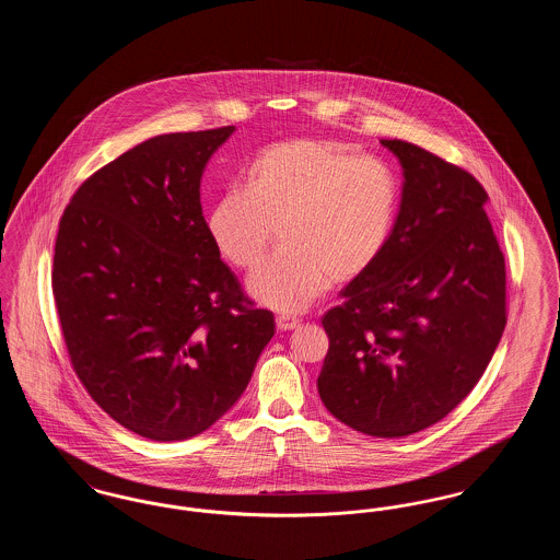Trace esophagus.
Masks as SVG:
<instances>
[{
	"mask_svg": "<svg viewBox=\"0 0 560 560\" xmlns=\"http://www.w3.org/2000/svg\"><path fill=\"white\" fill-rule=\"evenodd\" d=\"M300 327V320L290 319V317H277V329L279 331H293Z\"/></svg>",
	"mask_w": 560,
	"mask_h": 560,
	"instance_id": "obj_1",
	"label": "esophagus"
}]
</instances>
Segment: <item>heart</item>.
Segmentation results:
<instances>
[{
    "label": "heart",
    "instance_id": "1",
    "mask_svg": "<svg viewBox=\"0 0 560 560\" xmlns=\"http://www.w3.org/2000/svg\"><path fill=\"white\" fill-rule=\"evenodd\" d=\"M399 212V180L388 163L357 158L342 142L295 138L254 161L247 188H231L208 218L220 254L254 270L275 229L283 252L260 268L247 292L295 315L334 283L363 275L386 249Z\"/></svg>",
    "mask_w": 560,
    "mask_h": 560
}]
</instances>
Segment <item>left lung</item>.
I'll list each match as a JSON object with an SVG mask.
<instances>
[{
  "mask_svg": "<svg viewBox=\"0 0 560 560\" xmlns=\"http://www.w3.org/2000/svg\"><path fill=\"white\" fill-rule=\"evenodd\" d=\"M382 147L402 170L397 222L320 319L329 350L317 388L342 424L399 439L477 386L506 327V268L475 176L411 142Z\"/></svg>",
  "mask_w": 560,
  "mask_h": 560,
  "instance_id": "8db88e82",
  "label": "left lung"
}]
</instances>
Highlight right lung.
Masks as SVG:
<instances>
[{
	"label": "right lung",
	"mask_w": 560,
	"mask_h": 560,
	"mask_svg": "<svg viewBox=\"0 0 560 560\" xmlns=\"http://www.w3.org/2000/svg\"><path fill=\"white\" fill-rule=\"evenodd\" d=\"M233 132L140 142L88 178L60 220L52 290L73 370L115 422L151 441L213 427L275 336L201 210L203 170Z\"/></svg>",
	"instance_id": "right-lung-1"
}]
</instances>
